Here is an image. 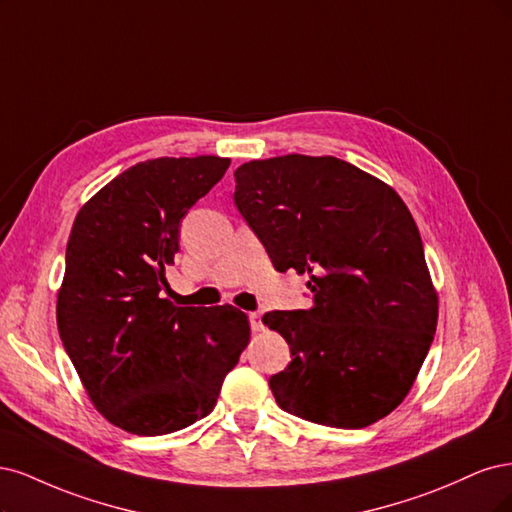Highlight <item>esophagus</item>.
I'll return each mask as SVG.
<instances>
[{
    "mask_svg": "<svg viewBox=\"0 0 512 512\" xmlns=\"http://www.w3.org/2000/svg\"><path fill=\"white\" fill-rule=\"evenodd\" d=\"M249 321H251V329L257 334L263 329V321H261V312H251L249 315Z\"/></svg>",
    "mask_w": 512,
    "mask_h": 512,
    "instance_id": "esophagus-1",
    "label": "esophagus"
}]
</instances>
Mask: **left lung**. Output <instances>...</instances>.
Listing matches in <instances>:
<instances>
[{
    "mask_svg": "<svg viewBox=\"0 0 512 512\" xmlns=\"http://www.w3.org/2000/svg\"><path fill=\"white\" fill-rule=\"evenodd\" d=\"M234 204L278 272L308 274V310H272L291 364L270 376L289 415L359 430L398 406L430 351L438 298L415 219L381 180L336 157L234 172Z\"/></svg>",
    "mask_w": 512,
    "mask_h": 512,
    "instance_id": "8db88e82",
    "label": "left lung"
}]
</instances>
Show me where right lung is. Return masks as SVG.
Returning a JSON list of instances; mask_svg holds the SVG:
<instances>
[{
    "instance_id": "1",
    "label": "right lung",
    "mask_w": 512,
    "mask_h": 512,
    "mask_svg": "<svg viewBox=\"0 0 512 512\" xmlns=\"http://www.w3.org/2000/svg\"><path fill=\"white\" fill-rule=\"evenodd\" d=\"M229 159L136 163L80 208L57 298L63 349L102 415L138 436L185 430L217 406L251 327L234 306L161 298L180 223Z\"/></svg>"
}]
</instances>
